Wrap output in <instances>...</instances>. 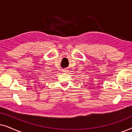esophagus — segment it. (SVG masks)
I'll list each match as a JSON object with an SVG mask.
<instances>
[{"label":"esophagus","instance_id":"obj_1","mask_svg":"<svg viewBox=\"0 0 132 132\" xmlns=\"http://www.w3.org/2000/svg\"><path fill=\"white\" fill-rule=\"evenodd\" d=\"M62 71L64 72V73H67V72H68V70H66V69H65V70H63Z\"/></svg>","mask_w":132,"mask_h":132}]
</instances>
